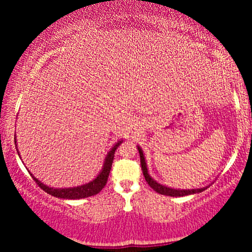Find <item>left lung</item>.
<instances>
[{
    "instance_id": "8db88e82",
    "label": "left lung",
    "mask_w": 252,
    "mask_h": 252,
    "mask_svg": "<svg viewBox=\"0 0 252 252\" xmlns=\"http://www.w3.org/2000/svg\"><path fill=\"white\" fill-rule=\"evenodd\" d=\"M138 153H140V158H141V167H142V172L144 175V179L148 182V185L152 187L155 192L160 193V194L163 195H169V196H184V195H189V194H195V193H200L202 190L206 189V187L204 189H170V187L163 186V185L156 182L154 179H152V176L148 174V169H147V163L146 160H144V155L142 149L140 147H137Z\"/></svg>"
}]
</instances>
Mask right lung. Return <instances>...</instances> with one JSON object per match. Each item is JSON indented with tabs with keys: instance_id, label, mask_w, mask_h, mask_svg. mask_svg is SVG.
I'll list each match as a JSON object with an SVG mask.
<instances>
[{
	"instance_id": "1",
	"label": "right lung",
	"mask_w": 252,
	"mask_h": 252,
	"mask_svg": "<svg viewBox=\"0 0 252 252\" xmlns=\"http://www.w3.org/2000/svg\"><path fill=\"white\" fill-rule=\"evenodd\" d=\"M123 141H118V142L112 147L111 150L106 155L105 161H104V166L102 168V172L97 175V178L94 180H92L89 184L82 185V186L72 187V189H53V187H48L46 185H43L41 181L37 180L36 178L33 179L35 180L37 186L40 189L47 192L48 194L56 196V198L60 199H82V198H88V196H92L97 193H99L100 190L104 189V186L106 185V181H108L110 170H111L112 161H114V156L116 149L120 147V144L122 143ZM32 175V174H31Z\"/></svg>"
}]
</instances>
